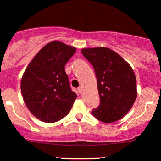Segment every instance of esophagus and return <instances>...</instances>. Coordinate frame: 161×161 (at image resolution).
I'll use <instances>...</instances> for the list:
<instances>
[{
  "mask_svg": "<svg viewBox=\"0 0 161 161\" xmlns=\"http://www.w3.org/2000/svg\"><path fill=\"white\" fill-rule=\"evenodd\" d=\"M78 91H79V93H82V86H79V87L78 88Z\"/></svg>",
  "mask_w": 161,
  "mask_h": 161,
  "instance_id": "1",
  "label": "esophagus"
}]
</instances>
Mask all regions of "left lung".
<instances>
[{"label": "left lung", "mask_w": 161, "mask_h": 161, "mask_svg": "<svg viewBox=\"0 0 161 161\" xmlns=\"http://www.w3.org/2000/svg\"><path fill=\"white\" fill-rule=\"evenodd\" d=\"M83 56L93 66L97 81L100 104L93 115L104 123L122 118L136 97L134 72L118 53L106 47L84 48Z\"/></svg>", "instance_id": "left-lung-1"}]
</instances>
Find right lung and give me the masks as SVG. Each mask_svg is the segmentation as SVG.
I'll list each match as a JSON object with an SVG mask.
<instances>
[{
	"mask_svg": "<svg viewBox=\"0 0 161 161\" xmlns=\"http://www.w3.org/2000/svg\"><path fill=\"white\" fill-rule=\"evenodd\" d=\"M76 49L59 41L45 45L25 70L21 93L30 112L43 122H55L70 112L77 94L71 91L65 65Z\"/></svg>",
	"mask_w": 161,
	"mask_h": 161,
	"instance_id": "add662e5",
	"label": "right lung"
}]
</instances>
